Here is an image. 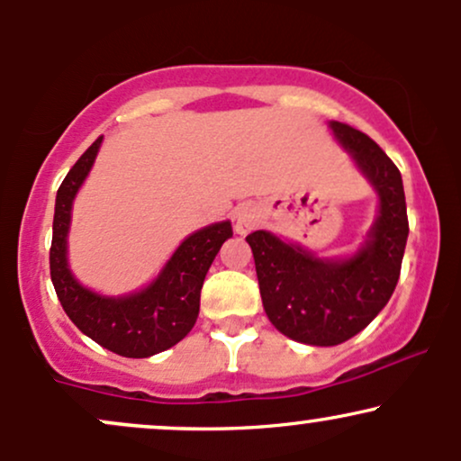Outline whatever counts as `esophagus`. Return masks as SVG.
Listing matches in <instances>:
<instances>
[{"label":"esophagus","instance_id":"34e87169","mask_svg":"<svg viewBox=\"0 0 461 461\" xmlns=\"http://www.w3.org/2000/svg\"><path fill=\"white\" fill-rule=\"evenodd\" d=\"M260 223V212H258L256 205L245 203L236 210L234 214V227L240 236H247L249 231H253Z\"/></svg>","mask_w":461,"mask_h":461}]
</instances>
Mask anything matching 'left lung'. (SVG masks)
<instances>
[{"label": "left lung", "mask_w": 461, "mask_h": 461, "mask_svg": "<svg viewBox=\"0 0 461 461\" xmlns=\"http://www.w3.org/2000/svg\"><path fill=\"white\" fill-rule=\"evenodd\" d=\"M330 128L379 194V216L366 242L345 260H322L268 231L247 236L268 321L303 345L333 347L368 325L393 297L407 234L403 179L364 131L331 121Z\"/></svg>", "instance_id": "left-lung-1"}]
</instances>
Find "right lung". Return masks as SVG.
Wrapping results in <instances>:
<instances>
[{
	"mask_svg": "<svg viewBox=\"0 0 461 461\" xmlns=\"http://www.w3.org/2000/svg\"><path fill=\"white\" fill-rule=\"evenodd\" d=\"M104 136L82 153L56 194L50 271L62 310L97 345L123 357H149L188 336L199 316L205 273L231 236V223H214L190 234L147 288L128 297H102L73 277L67 262V234L79 186L91 171Z\"/></svg>",
	"mask_w": 461,
	"mask_h": 461,
	"instance_id": "obj_1",
	"label": "right lung"
}]
</instances>
